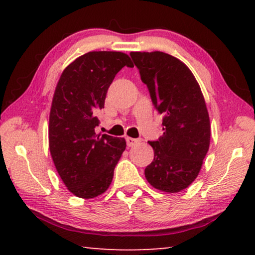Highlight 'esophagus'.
<instances>
[{
	"label": "esophagus",
	"mask_w": 255,
	"mask_h": 255,
	"mask_svg": "<svg viewBox=\"0 0 255 255\" xmlns=\"http://www.w3.org/2000/svg\"><path fill=\"white\" fill-rule=\"evenodd\" d=\"M126 141H127V145L129 146V147H131V146H133V145L138 143V139H136V138L127 137V138H126Z\"/></svg>",
	"instance_id": "obj_1"
}]
</instances>
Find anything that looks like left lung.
I'll list each match as a JSON object with an SVG mask.
<instances>
[{
    "label": "left lung",
    "instance_id": "1",
    "mask_svg": "<svg viewBox=\"0 0 255 255\" xmlns=\"http://www.w3.org/2000/svg\"><path fill=\"white\" fill-rule=\"evenodd\" d=\"M131 58L163 115V135L148 141L154 159L146 166L150 185L164 192L188 188L209 149L210 122L200 86L184 63L162 51H132Z\"/></svg>",
    "mask_w": 255,
    "mask_h": 255
}]
</instances>
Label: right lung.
Instances as JSON below:
<instances>
[{
  "label": "right lung",
  "instance_id": "obj_1",
  "mask_svg": "<svg viewBox=\"0 0 255 255\" xmlns=\"http://www.w3.org/2000/svg\"><path fill=\"white\" fill-rule=\"evenodd\" d=\"M133 67L120 51H90L68 65L56 86L49 115V150L60 179L76 197L91 199L111 184L126 148L125 138L97 135L99 110L123 67Z\"/></svg>",
  "mask_w": 255,
  "mask_h": 255
}]
</instances>
